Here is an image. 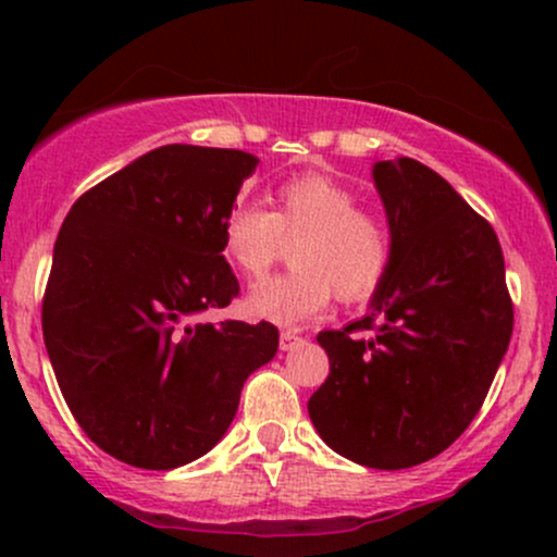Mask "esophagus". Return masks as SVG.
<instances>
[{
	"instance_id": "1",
	"label": "esophagus",
	"mask_w": 557,
	"mask_h": 557,
	"mask_svg": "<svg viewBox=\"0 0 557 557\" xmlns=\"http://www.w3.org/2000/svg\"><path fill=\"white\" fill-rule=\"evenodd\" d=\"M298 341H300L298 330H283V332H280V348H283V350H290Z\"/></svg>"
}]
</instances>
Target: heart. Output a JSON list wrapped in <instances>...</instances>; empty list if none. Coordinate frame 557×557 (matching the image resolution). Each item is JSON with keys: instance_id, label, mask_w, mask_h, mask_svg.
<instances>
[{"instance_id": "heart-1", "label": "heart", "mask_w": 557, "mask_h": 557, "mask_svg": "<svg viewBox=\"0 0 557 557\" xmlns=\"http://www.w3.org/2000/svg\"><path fill=\"white\" fill-rule=\"evenodd\" d=\"M290 272L248 296V311L274 324L322 314L332 296L343 304L372 298L393 259L385 222L361 209V198L330 175L306 172L274 190V212L238 201L222 220V251L243 277L261 280L293 240Z\"/></svg>"}]
</instances>
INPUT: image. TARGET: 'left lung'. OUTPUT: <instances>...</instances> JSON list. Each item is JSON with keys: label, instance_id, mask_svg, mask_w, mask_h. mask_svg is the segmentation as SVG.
I'll return each mask as SVG.
<instances>
[{"label": "left lung", "instance_id": "obj_1", "mask_svg": "<svg viewBox=\"0 0 557 557\" xmlns=\"http://www.w3.org/2000/svg\"><path fill=\"white\" fill-rule=\"evenodd\" d=\"M393 259L372 314L319 332L330 374L309 417L332 450L369 469H411L450 447L482 408L513 300L495 230L417 159L374 164Z\"/></svg>", "mask_w": 557, "mask_h": 557}]
</instances>
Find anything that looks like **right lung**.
<instances>
[{
  "instance_id": "obj_1",
  "label": "right lung",
  "mask_w": 557,
  "mask_h": 557,
  "mask_svg": "<svg viewBox=\"0 0 557 557\" xmlns=\"http://www.w3.org/2000/svg\"><path fill=\"white\" fill-rule=\"evenodd\" d=\"M257 157L170 144L88 188L54 243L41 327L81 430L136 469L196 461L227 432L243 382L274 359L270 322H203L240 285L222 220Z\"/></svg>"
}]
</instances>
